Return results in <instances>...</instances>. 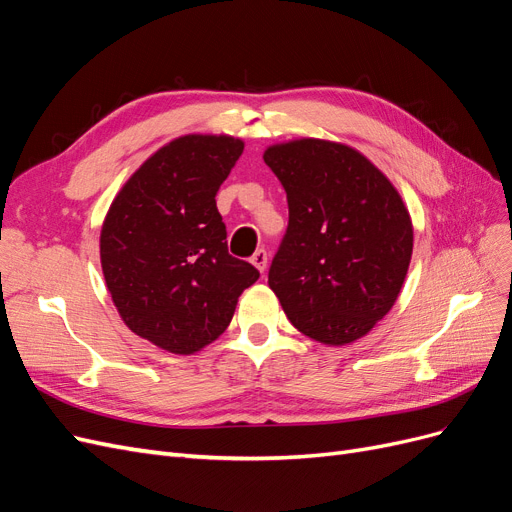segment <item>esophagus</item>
<instances>
[{
  "instance_id": "obj_1",
  "label": "esophagus",
  "mask_w": 512,
  "mask_h": 512,
  "mask_svg": "<svg viewBox=\"0 0 512 512\" xmlns=\"http://www.w3.org/2000/svg\"><path fill=\"white\" fill-rule=\"evenodd\" d=\"M252 265H254L260 273H265V269H267V252H265V250H258V252L252 256Z\"/></svg>"
}]
</instances>
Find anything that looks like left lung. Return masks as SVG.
Wrapping results in <instances>:
<instances>
[{
  "label": "left lung",
  "instance_id": "1",
  "mask_svg": "<svg viewBox=\"0 0 512 512\" xmlns=\"http://www.w3.org/2000/svg\"><path fill=\"white\" fill-rule=\"evenodd\" d=\"M288 198V230L269 288L288 320L324 346L365 337L391 312L414 228L395 185L361 151L324 138L265 149Z\"/></svg>",
  "mask_w": 512,
  "mask_h": 512
}]
</instances>
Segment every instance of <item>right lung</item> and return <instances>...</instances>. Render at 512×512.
Masks as SVG:
<instances>
[{
    "mask_svg": "<svg viewBox=\"0 0 512 512\" xmlns=\"http://www.w3.org/2000/svg\"><path fill=\"white\" fill-rule=\"evenodd\" d=\"M243 153L228 134H185L138 166L113 198L100 262L126 327L173 354L218 339L260 273L232 258L215 194Z\"/></svg>",
    "mask_w": 512,
    "mask_h": 512,
    "instance_id": "obj_1",
    "label": "right lung"
}]
</instances>
